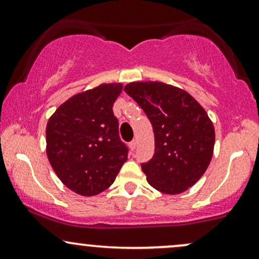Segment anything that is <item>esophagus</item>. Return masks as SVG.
Returning a JSON list of instances; mask_svg holds the SVG:
<instances>
[{
  "instance_id": "esophagus-1",
  "label": "esophagus",
  "mask_w": 259,
  "mask_h": 259,
  "mask_svg": "<svg viewBox=\"0 0 259 259\" xmlns=\"http://www.w3.org/2000/svg\"><path fill=\"white\" fill-rule=\"evenodd\" d=\"M136 147H138V141H136V140H134V141L130 142V148H132L133 151H135Z\"/></svg>"
}]
</instances>
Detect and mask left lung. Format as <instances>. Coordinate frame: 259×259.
Listing matches in <instances>:
<instances>
[{"mask_svg":"<svg viewBox=\"0 0 259 259\" xmlns=\"http://www.w3.org/2000/svg\"><path fill=\"white\" fill-rule=\"evenodd\" d=\"M124 92L153 126L154 155L141 165L147 182L164 194L186 192L212 159L214 127L206 111L186 90L158 80L127 83Z\"/></svg>","mask_w":259,"mask_h":259,"instance_id":"1","label":"left lung"}]
</instances>
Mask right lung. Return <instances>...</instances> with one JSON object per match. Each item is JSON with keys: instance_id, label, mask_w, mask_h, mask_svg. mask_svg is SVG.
Listing matches in <instances>:
<instances>
[{"instance_id": "add662e5", "label": "right lung", "mask_w": 259, "mask_h": 259, "mask_svg": "<svg viewBox=\"0 0 259 259\" xmlns=\"http://www.w3.org/2000/svg\"><path fill=\"white\" fill-rule=\"evenodd\" d=\"M121 90V83H102L74 94L47 123L49 163L61 182L83 197L110 188L127 159L112 111Z\"/></svg>"}]
</instances>
